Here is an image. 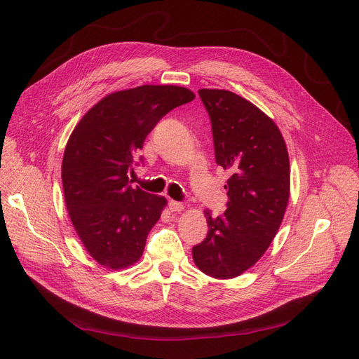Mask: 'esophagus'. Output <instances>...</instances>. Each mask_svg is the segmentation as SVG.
<instances>
[{
    "label": "esophagus",
    "instance_id": "esophagus-1",
    "mask_svg": "<svg viewBox=\"0 0 359 359\" xmlns=\"http://www.w3.org/2000/svg\"><path fill=\"white\" fill-rule=\"evenodd\" d=\"M168 210L172 212H180L184 210V205L182 202H177V201H170L168 202Z\"/></svg>",
    "mask_w": 359,
    "mask_h": 359
}]
</instances>
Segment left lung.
Wrapping results in <instances>:
<instances>
[{"instance_id":"obj_1","label":"left lung","mask_w":359,"mask_h":359,"mask_svg":"<svg viewBox=\"0 0 359 359\" xmlns=\"http://www.w3.org/2000/svg\"><path fill=\"white\" fill-rule=\"evenodd\" d=\"M208 111L215 161L230 170L229 202L219 217L205 211L206 238L192 249L206 275L230 279L246 272L275 238L290 199V158L275 122L229 90L198 91Z\"/></svg>"}]
</instances>
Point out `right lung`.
<instances>
[{"mask_svg": "<svg viewBox=\"0 0 359 359\" xmlns=\"http://www.w3.org/2000/svg\"><path fill=\"white\" fill-rule=\"evenodd\" d=\"M194 99L177 86L115 91L74 128L62 160L64 196L75 231L99 265L123 269L142 256L167 199L132 187L128 176L158 121Z\"/></svg>", "mask_w": 359, "mask_h": 359, "instance_id": "add662e5", "label": "right lung"}]
</instances>
